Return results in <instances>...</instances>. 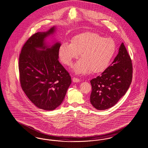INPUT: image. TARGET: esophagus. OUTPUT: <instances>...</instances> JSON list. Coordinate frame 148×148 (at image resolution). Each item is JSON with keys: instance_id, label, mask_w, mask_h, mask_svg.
<instances>
[{"instance_id": "obj_1", "label": "esophagus", "mask_w": 148, "mask_h": 148, "mask_svg": "<svg viewBox=\"0 0 148 148\" xmlns=\"http://www.w3.org/2000/svg\"><path fill=\"white\" fill-rule=\"evenodd\" d=\"M73 82H75V83H77V82H80V79H78V78H77V77H74L73 78Z\"/></svg>"}]
</instances>
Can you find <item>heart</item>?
Segmentation results:
<instances>
[{"instance_id":"heart-1","label":"heart","mask_w":148,"mask_h":148,"mask_svg":"<svg viewBox=\"0 0 148 148\" xmlns=\"http://www.w3.org/2000/svg\"><path fill=\"white\" fill-rule=\"evenodd\" d=\"M115 52L116 44L112 39L86 32L73 37L71 43L62 42L58 48V56L64 64L71 66L80 53L82 59L75 66V73L87 74L92 71L99 73L106 69Z\"/></svg>"}]
</instances>
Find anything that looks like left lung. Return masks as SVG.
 <instances>
[{
	"instance_id": "8db88e82",
	"label": "left lung",
	"mask_w": 148,
	"mask_h": 148,
	"mask_svg": "<svg viewBox=\"0 0 148 148\" xmlns=\"http://www.w3.org/2000/svg\"><path fill=\"white\" fill-rule=\"evenodd\" d=\"M133 65L123 43L112 64L101 75L91 80V105L98 110L113 106L126 93L132 80Z\"/></svg>"
}]
</instances>
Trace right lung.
<instances>
[{"label":"right lung","mask_w":148,"mask_h":148,"mask_svg":"<svg viewBox=\"0 0 148 148\" xmlns=\"http://www.w3.org/2000/svg\"><path fill=\"white\" fill-rule=\"evenodd\" d=\"M54 30L53 27L31 36L22 48L18 61L21 88L36 106L48 111L62 103L71 83V75L58 60L60 44L57 42L49 48L45 43Z\"/></svg>","instance_id":"obj_1"}]
</instances>
